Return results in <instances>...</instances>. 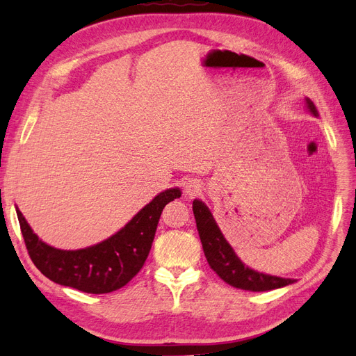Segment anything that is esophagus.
<instances>
[{
	"label": "esophagus",
	"mask_w": 356,
	"mask_h": 356,
	"mask_svg": "<svg viewBox=\"0 0 356 356\" xmlns=\"http://www.w3.org/2000/svg\"><path fill=\"white\" fill-rule=\"evenodd\" d=\"M184 191H185L186 195L194 197V195H197V194L201 191V185H200V182H198L197 179H188V181L185 182Z\"/></svg>",
	"instance_id": "34e87169"
}]
</instances>
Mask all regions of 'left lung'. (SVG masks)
Masks as SVG:
<instances>
[{
    "label": "left lung",
    "instance_id": "left-lung-1",
    "mask_svg": "<svg viewBox=\"0 0 356 356\" xmlns=\"http://www.w3.org/2000/svg\"><path fill=\"white\" fill-rule=\"evenodd\" d=\"M306 106L313 116H319L316 106L307 97ZM193 211L207 261L225 283L243 290L266 291L284 287L295 282L293 279L264 275L245 266L237 257L233 247L224 238L208 207L202 201L194 200Z\"/></svg>",
    "mask_w": 356,
    "mask_h": 356
}]
</instances>
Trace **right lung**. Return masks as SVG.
Instances as JSON below:
<instances>
[{"mask_svg":"<svg viewBox=\"0 0 356 356\" xmlns=\"http://www.w3.org/2000/svg\"><path fill=\"white\" fill-rule=\"evenodd\" d=\"M181 197L179 188L158 194L116 234L80 250H60L41 241L17 208L29 254L47 279L85 293H111L129 283L148 257L163 207Z\"/></svg>","mask_w":356,"mask_h":356,"instance_id":"add662e5","label":"right lung"}]
</instances>
